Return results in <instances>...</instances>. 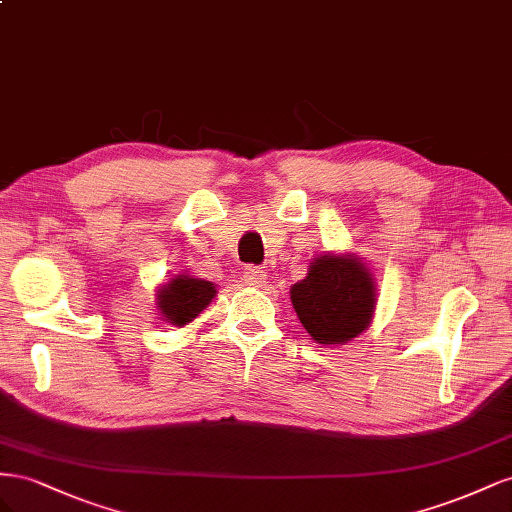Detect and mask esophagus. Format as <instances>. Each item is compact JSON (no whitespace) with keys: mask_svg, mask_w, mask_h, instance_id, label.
Segmentation results:
<instances>
[{"mask_svg":"<svg viewBox=\"0 0 512 512\" xmlns=\"http://www.w3.org/2000/svg\"><path fill=\"white\" fill-rule=\"evenodd\" d=\"M244 281L248 285H253V287H261V285L266 283V272L261 270V268H257V266H248L244 270Z\"/></svg>","mask_w":512,"mask_h":512,"instance_id":"esophagus-1","label":"esophagus"}]
</instances>
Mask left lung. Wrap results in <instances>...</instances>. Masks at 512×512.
<instances>
[{"label": "left lung", "mask_w": 512, "mask_h": 512, "mask_svg": "<svg viewBox=\"0 0 512 512\" xmlns=\"http://www.w3.org/2000/svg\"><path fill=\"white\" fill-rule=\"evenodd\" d=\"M289 294L302 326L321 345L356 339L369 328L377 302L373 274L354 253L315 257Z\"/></svg>", "instance_id": "left-lung-1"}]
</instances>
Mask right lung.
Returning <instances> with one entry per match:
<instances>
[{
    "label": "right lung",
    "mask_w": 512,
    "mask_h": 512,
    "mask_svg": "<svg viewBox=\"0 0 512 512\" xmlns=\"http://www.w3.org/2000/svg\"><path fill=\"white\" fill-rule=\"evenodd\" d=\"M216 296V287L210 281L195 279L191 274H178L169 283L160 285L156 294L158 313L171 326H186L206 309Z\"/></svg>",
    "instance_id": "obj_1"
}]
</instances>
